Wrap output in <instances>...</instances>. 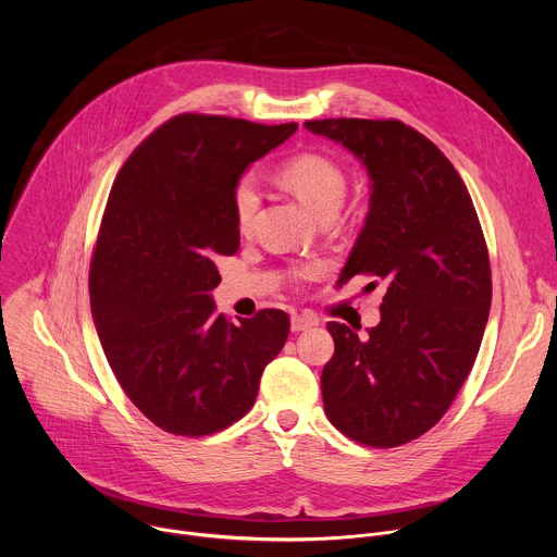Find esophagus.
<instances>
[{
    "mask_svg": "<svg viewBox=\"0 0 557 557\" xmlns=\"http://www.w3.org/2000/svg\"><path fill=\"white\" fill-rule=\"evenodd\" d=\"M312 326H317V320H314V317H310V314H293L290 317V331L293 333H304V331H308Z\"/></svg>",
    "mask_w": 557,
    "mask_h": 557,
    "instance_id": "obj_1",
    "label": "esophagus"
}]
</instances>
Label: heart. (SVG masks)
Wrapping results in <instances>:
<instances>
[{
  "mask_svg": "<svg viewBox=\"0 0 557 557\" xmlns=\"http://www.w3.org/2000/svg\"><path fill=\"white\" fill-rule=\"evenodd\" d=\"M280 176L286 183V187L317 218L337 215L346 198V176L342 168L324 153L304 151L288 158L280 170ZM260 200H262L260 183L251 172L243 174L235 181L233 194H231V207H233V218L237 228L240 231L251 228L253 218L260 209ZM312 273H314V267L299 271V277H308Z\"/></svg>",
  "mask_w": 557,
  "mask_h": 557,
  "instance_id": "1",
  "label": "heart"
}]
</instances>
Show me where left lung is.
<instances>
[{
    "label": "left lung",
    "instance_id": "8db88e82",
    "mask_svg": "<svg viewBox=\"0 0 557 557\" xmlns=\"http://www.w3.org/2000/svg\"><path fill=\"white\" fill-rule=\"evenodd\" d=\"M306 129L352 151L370 176V211L337 284H385L381 322L359 339L329 322L335 355L324 410L348 438L399 447L434 428L465 383L492 306L485 235L445 153L401 121L324 119Z\"/></svg>",
    "mask_w": 557,
    "mask_h": 557
}]
</instances>
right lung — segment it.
Instances as JSON below:
<instances>
[{"instance_id": "1", "label": "right lung", "mask_w": 557, "mask_h": 557, "mask_svg": "<svg viewBox=\"0 0 557 557\" xmlns=\"http://www.w3.org/2000/svg\"><path fill=\"white\" fill-rule=\"evenodd\" d=\"M297 123L178 114L121 168L90 264L92 320L129 401L161 430L207 436L243 419L286 344L284 310L215 312L218 256L240 249L231 194Z\"/></svg>"}]
</instances>
